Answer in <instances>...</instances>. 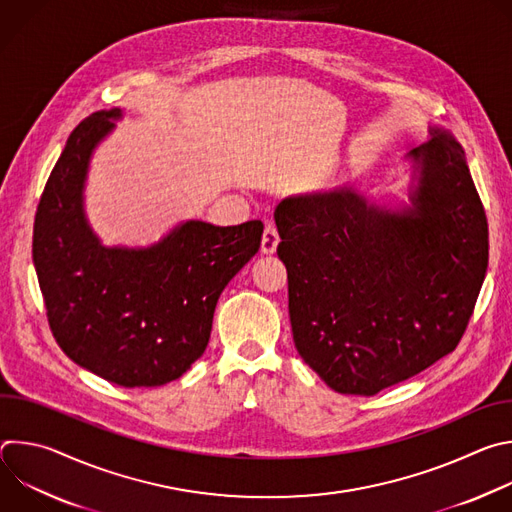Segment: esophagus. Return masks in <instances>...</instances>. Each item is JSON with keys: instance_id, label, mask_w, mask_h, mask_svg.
Listing matches in <instances>:
<instances>
[{"instance_id": "1", "label": "esophagus", "mask_w": 512, "mask_h": 512, "mask_svg": "<svg viewBox=\"0 0 512 512\" xmlns=\"http://www.w3.org/2000/svg\"><path fill=\"white\" fill-rule=\"evenodd\" d=\"M277 245H279V235H277L275 227L267 225L263 231V239H261V253L271 255V253H275Z\"/></svg>"}]
</instances>
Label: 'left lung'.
I'll list each match as a JSON object with an SVG mask.
<instances>
[{"instance_id":"left-lung-1","label":"left lung","mask_w":512,"mask_h":512,"mask_svg":"<svg viewBox=\"0 0 512 512\" xmlns=\"http://www.w3.org/2000/svg\"><path fill=\"white\" fill-rule=\"evenodd\" d=\"M427 131L405 158L407 202L344 186L273 212L296 348L344 395H375L450 354L484 283L488 225L466 154L448 129Z\"/></svg>"}]
</instances>
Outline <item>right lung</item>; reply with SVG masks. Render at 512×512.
<instances>
[{
  "label": "right lung",
  "instance_id": "obj_1",
  "mask_svg": "<svg viewBox=\"0 0 512 512\" xmlns=\"http://www.w3.org/2000/svg\"><path fill=\"white\" fill-rule=\"evenodd\" d=\"M123 109L77 125L42 192L32 257L48 324L64 354L119 387H160L206 350L227 283L259 251L263 223L182 221L148 247H107L85 212L95 150Z\"/></svg>",
  "mask_w": 512,
  "mask_h": 512
}]
</instances>
